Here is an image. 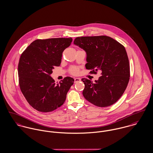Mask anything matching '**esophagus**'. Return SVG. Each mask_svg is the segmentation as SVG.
Masks as SVG:
<instances>
[{
    "instance_id": "1",
    "label": "esophagus",
    "mask_w": 153,
    "mask_h": 153,
    "mask_svg": "<svg viewBox=\"0 0 153 153\" xmlns=\"http://www.w3.org/2000/svg\"><path fill=\"white\" fill-rule=\"evenodd\" d=\"M74 80H75V82H79L81 81V78H74Z\"/></svg>"
}]
</instances>
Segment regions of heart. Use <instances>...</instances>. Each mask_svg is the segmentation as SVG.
Masks as SVG:
<instances>
[{"label":"heart","mask_w":153,"mask_h":153,"mask_svg":"<svg viewBox=\"0 0 153 153\" xmlns=\"http://www.w3.org/2000/svg\"><path fill=\"white\" fill-rule=\"evenodd\" d=\"M70 72H71V73L72 74H77L78 72V68H76V67H73V68H72L71 69Z\"/></svg>","instance_id":"heart-1"}]
</instances>
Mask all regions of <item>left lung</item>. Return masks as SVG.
Wrapping results in <instances>:
<instances>
[{
  "instance_id": "8db88e82",
  "label": "left lung",
  "mask_w": 153,
  "mask_h": 153,
  "mask_svg": "<svg viewBox=\"0 0 153 153\" xmlns=\"http://www.w3.org/2000/svg\"><path fill=\"white\" fill-rule=\"evenodd\" d=\"M74 44L87 54L86 69L91 73L102 72L98 80L82 78L85 84L84 98L100 107H108L116 102L124 92L130 79V64L123 45L107 36L76 38Z\"/></svg>"
}]
</instances>
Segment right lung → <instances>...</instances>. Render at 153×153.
<instances>
[{
	"instance_id": "right-lung-1",
	"label": "right lung",
	"mask_w": 153,
	"mask_h": 153,
	"mask_svg": "<svg viewBox=\"0 0 153 153\" xmlns=\"http://www.w3.org/2000/svg\"><path fill=\"white\" fill-rule=\"evenodd\" d=\"M72 41L71 38L37 39L22 53L18 65L19 86L34 109L51 112L64 103L74 79L67 76L56 84L51 74L55 66H60L62 52Z\"/></svg>"
}]
</instances>
